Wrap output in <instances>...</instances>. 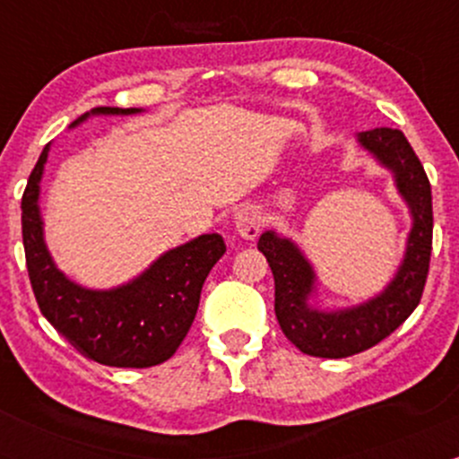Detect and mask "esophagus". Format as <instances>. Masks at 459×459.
I'll list each match as a JSON object with an SVG mask.
<instances>
[{
  "label": "esophagus",
  "instance_id": "34e87169",
  "mask_svg": "<svg viewBox=\"0 0 459 459\" xmlns=\"http://www.w3.org/2000/svg\"><path fill=\"white\" fill-rule=\"evenodd\" d=\"M264 220H262V212L253 206H244L235 212V229L242 238L247 239H255L257 233L262 230Z\"/></svg>",
  "mask_w": 459,
  "mask_h": 459
}]
</instances>
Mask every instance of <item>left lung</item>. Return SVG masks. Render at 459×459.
I'll return each instance as SVG.
<instances>
[{"label": "left lung", "mask_w": 459, "mask_h": 459, "mask_svg": "<svg viewBox=\"0 0 459 459\" xmlns=\"http://www.w3.org/2000/svg\"><path fill=\"white\" fill-rule=\"evenodd\" d=\"M358 140L395 173L397 188L413 215L404 262L384 293L346 311H316L307 304L316 273L295 244L277 238L273 230H266L257 242L275 277V316L280 328L302 353L313 358H349L379 344L415 311L427 284L433 248V202L422 161L402 131L373 128L359 133Z\"/></svg>", "instance_id": "8db88e82"}]
</instances>
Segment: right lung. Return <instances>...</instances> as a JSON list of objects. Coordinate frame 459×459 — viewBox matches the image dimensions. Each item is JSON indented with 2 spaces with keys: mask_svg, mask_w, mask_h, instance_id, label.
Returning <instances> with one entry per match:
<instances>
[{
  "mask_svg": "<svg viewBox=\"0 0 459 459\" xmlns=\"http://www.w3.org/2000/svg\"><path fill=\"white\" fill-rule=\"evenodd\" d=\"M91 113L128 115L137 113V108L101 106ZM86 117L88 113L75 124ZM46 157L48 143L22 195L26 268L41 316L84 358L104 367L148 368L166 362L179 349L195 319L204 280L224 255V239L217 233L200 235L164 253L146 273L119 289H82L57 271L46 251L37 204Z\"/></svg>",
  "mask_w": 459,
  "mask_h": 459,
  "instance_id": "1",
  "label": "right lung"
}]
</instances>
